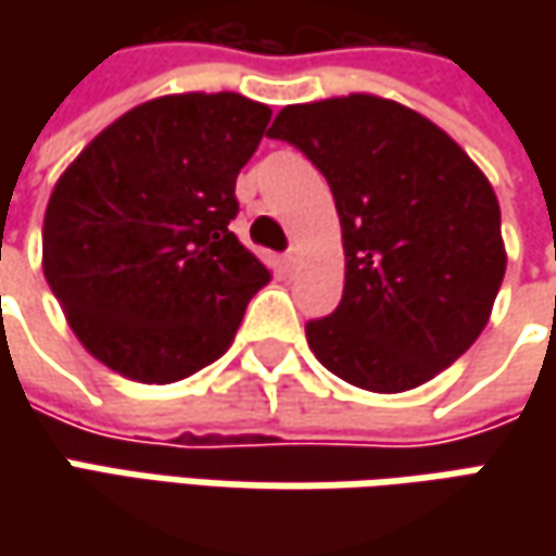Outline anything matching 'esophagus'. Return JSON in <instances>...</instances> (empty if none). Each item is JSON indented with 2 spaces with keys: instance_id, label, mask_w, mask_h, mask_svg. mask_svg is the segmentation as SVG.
Here are the masks:
<instances>
[{
  "instance_id": "esophagus-1",
  "label": "esophagus",
  "mask_w": 556,
  "mask_h": 556,
  "mask_svg": "<svg viewBox=\"0 0 556 556\" xmlns=\"http://www.w3.org/2000/svg\"><path fill=\"white\" fill-rule=\"evenodd\" d=\"M300 263H303V250H300V247H290L288 253H285V266H288V271H296Z\"/></svg>"
}]
</instances>
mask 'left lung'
I'll return each mask as SVG.
<instances>
[{
	"mask_svg": "<svg viewBox=\"0 0 556 556\" xmlns=\"http://www.w3.org/2000/svg\"><path fill=\"white\" fill-rule=\"evenodd\" d=\"M268 136L321 169L343 228V300L306 325L315 358L371 393L433 380L473 346L504 281L485 173L433 119L368 92L288 104Z\"/></svg>",
	"mask_w": 556,
	"mask_h": 556,
	"instance_id": "1",
	"label": "left lung"
}]
</instances>
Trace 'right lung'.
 Instances as JSON below:
<instances>
[{"label":"right lung","instance_id":"add662e5","mask_svg":"<svg viewBox=\"0 0 556 556\" xmlns=\"http://www.w3.org/2000/svg\"><path fill=\"white\" fill-rule=\"evenodd\" d=\"M268 104L182 92L126 111L89 141L42 223V271L76 340L139 383H176L231 346L268 268L228 223Z\"/></svg>","mask_w":556,"mask_h":556}]
</instances>
